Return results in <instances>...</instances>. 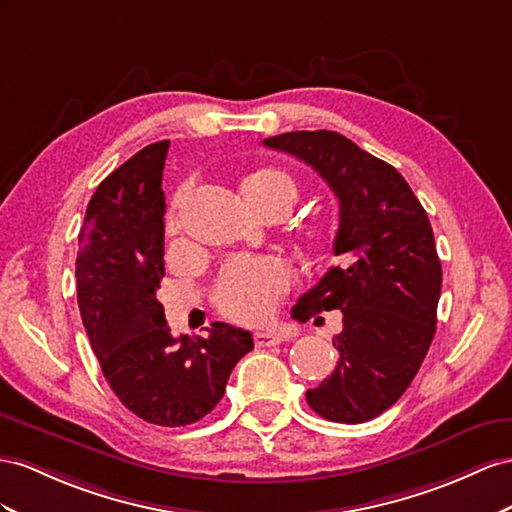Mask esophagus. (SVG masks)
<instances>
[{"label":"esophagus","instance_id":"obj_1","mask_svg":"<svg viewBox=\"0 0 512 512\" xmlns=\"http://www.w3.org/2000/svg\"><path fill=\"white\" fill-rule=\"evenodd\" d=\"M253 342L257 348H268V346H277L283 342V337L277 331H257L253 335Z\"/></svg>","mask_w":512,"mask_h":512}]
</instances>
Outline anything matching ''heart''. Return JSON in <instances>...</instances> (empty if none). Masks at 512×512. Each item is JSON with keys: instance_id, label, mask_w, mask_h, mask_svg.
Returning <instances> with one entry per match:
<instances>
[{"instance_id": "b5f03b06", "label": "heart", "mask_w": 512, "mask_h": 512, "mask_svg": "<svg viewBox=\"0 0 512 512\" xmlns=\"http://www.w3.org/2000/svg\"><path fill=\"white\" fill-rule=\"evenodd\" d=\"M242 196L248 205L259 207L266 201L287 196L294 203L296 186L283 170L259 168L242 181ZM183 196H177L179 207ZM292 272L277 257H235L222 268L216 281V307L233 322L255 324L266 320L279 298L290 290Z\"/></svg>"}]
</instances>
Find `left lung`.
Returning <instances> with one entry per match:
<instances>
[{
    "label": "left lung",
    "mask_w": 512,
    "mask_h": 512,
    "mask_svg": "<svg viewBox=\"0 0 512 512\" xmlns=\"http://www.w3.org/2000/svg\"><path fill=\"white\" fill-rule=\"evenodd\" d=\"M264 144L309 164L339 199L333 253L342 266L298 298L292 318L344 313L333 339L339 361L307 402L331 422H368L398 402L435 337L441 261L426 209L396 168L337 131H290Z\"/></svg>",
    "instance_id": "1"
}]
</instances>
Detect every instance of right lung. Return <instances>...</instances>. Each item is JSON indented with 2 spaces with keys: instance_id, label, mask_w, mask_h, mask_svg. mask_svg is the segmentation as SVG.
I'll return each mask as SVG.
<instances>
[{
  "instance_id": "1",
  "label": "right lung",
  "mask_w": 512,
  "mask_h": 512,
  "mask_svg": "<svg viewBox=\"0 0 512 512\" xmlns=\"http://www.w3.org/2000/svg\"><path fill=\"white\" fill-rule=\"evenodd\" d=\"M153 142L99 183L75 261L77 305L101 372L127 409L155 426L199 422L253 350L248 331L214 322L207 337H175L155 298L164 277L162 170Z\"/></svg>"
}]
</instances>
